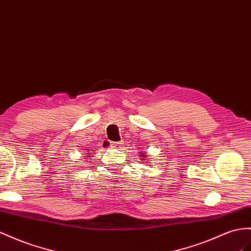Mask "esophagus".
Masks as SVG:
<instances>
[{
  "label": "esophagus",
  "mask_w": 251,
  "mask_h": 251,
  "mask_svg": "<svg viewBox=\"0 0 251 251\" xmlns=\"http://www.w3.org/2000/svg\"><path fill=\"white\" fill-rule=\"evenodd\" d=\"M111 146L114 147V149H118L119 146H121V143L120 142H111Z\"/></svg>",
  "instance_id": "esophagus-1"
}]
</instances>
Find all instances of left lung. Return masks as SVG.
<instances>
[{
    "instance_id": "8db88e82",
    "label": "left lung",
    "mask_w": 251,
    "mask_h": 251,
    "mask_svg": "<svg viewBox=\"0 0 251 251\" xmlns=\"http://www.w3.org/2000/svg\"><path fill=\"white\" fill-rule=\"evenodd\" d=\"M142 157H144V156H142Z\"/></svg>"
}]
</instances>
